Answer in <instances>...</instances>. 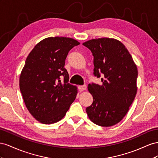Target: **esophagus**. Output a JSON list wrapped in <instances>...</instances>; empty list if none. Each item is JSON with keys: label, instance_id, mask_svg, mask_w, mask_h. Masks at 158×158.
<instances>
[{"label": "esophagus", "instance_id": "1", "mask_svg": "<svg viewBox=\"0 0 158 158\" xmlns=\"http://www.w3.org/2000/svg\"><path fill=\"white\" fill-rule=\"evenodd\" d=\"M78 89L80 90V91H85V90L87 89V86L85 85H80V86L78 87Z\"/></svg>", "mask_w": 158, "mask_h": 158}]
</instances>
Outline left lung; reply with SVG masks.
<instances>
[{
  "label": "left lung",
  "instance_id": "8db88e82",
  "mask_svg": "<svg viewBox=\"0 0 158 158\" xmlns=\"http://www.w3.org/2000/svg\"><path fill=\"white\" fill-rule=\"evenodd\" d=\"M83 45L93 53L94 75L97 77L102 75L101 85H88L93 102L86 112L93 123L112 127L123 120L136 95V65L118 40L93 39Z\"/></svg>",
  "mask_w": 158,
  "mask_h": 158
}]
</instances>
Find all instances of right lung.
I'll use <instances>...</instances> for the list:
<instances>
[{"instance_id":"add662e5","label":"right lung","mask_w":158,"mask_h":158,"mask_svg":"<svg viewBox=\"0 0 158 158\" xmlns=\"http://www.w3.org/2000/svg\"><path fill=\"white\" fill-rule=\"evenodd\" d=\"M79 44L71 38L49 37L35 45L27 57L20 75V89L26 108L40 123L60 121L75 101L77 88L68 83L64 65L70 49Z\"/></svg>"}]
</instances>
